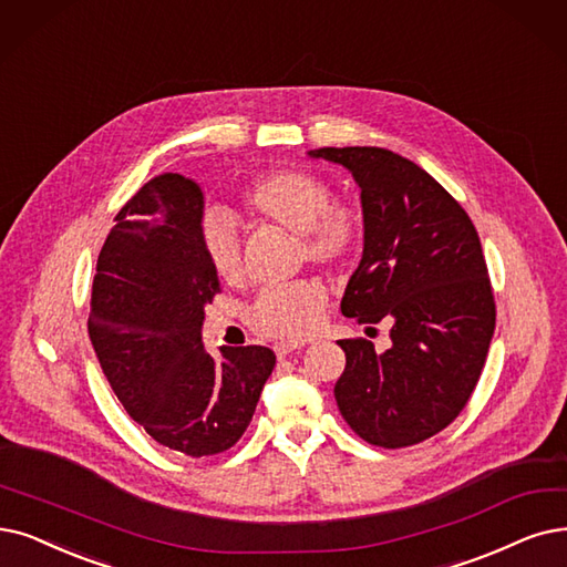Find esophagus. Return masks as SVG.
<instances>
[{
	"label": "esophagus",
	"instance_id": "obj_1",
	"mask_svg": "<svg viewBox=\"0 0 567 567\" xmlns=\"http://www.w3.org/2000/svg\"><path fill=\"white\" fill-rule=\"evenodd\" d=\"M305 344H298V342H279V344H275V353H277V358L281 360V358H286L288 353H292V351H298V349H302Z\"/></svg>",
	"mask_w": 567,
	"mask_h": 567
}]
</instances>
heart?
Instances as JSON below:
<instances>
[{
  "label": "heart",
  "instance_id": "1",
  "mask_svg": "<svg viewBox=\"0 0 567 567\" xmlns=\"http://www.w3.org/2000/svg\"><path fill=\"white\" fill-rule=\"evenodd\" d=\"M244 212L265 225L298 235V256L323 269H342L358 251L362 237L360 216L337 205L332 186L319 174L305 169H279L260 176L244 193ZM202 251L228 286L246 279L244 246L235 225L214 214L202 225ZM326 305L321 284L302 279L265 288L254 309L251 328L271 339L307 337Z\"/></svg>",
  "mask_w": 567,
  "mask_h": 567
}]
</instances>
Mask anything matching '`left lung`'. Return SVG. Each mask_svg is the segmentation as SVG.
Listing matches in <instances>:
<instances>
[{
  "instance_id": "1",
  "label": "left lung",
  "mask_w": 567,
  "mask_h": 567,
  "mask_svg": "<svg viewBox=\"0 0 567 567\" xmlns=\"http://www.w3.org/2000/svg\"><path fill=\"white\" fill-rule=\"evenodd\" d=\"M360 186L365 248L342 298L360 326L391 323V349L339 339L334 400L358 437L402 449L437 435L477 386L495 300L477 230L425 169L377 146L316 148Z\"/></svg>"
}]
</instances>
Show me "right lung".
Masks as SVG:
<instances>
[{
	"label": "right lung",
	"mask_w": 567,
	"mask_h": 567,
	"mask_svg": "<svg viewBox=\"0 0 567 567\" xmlns=\"http://www.w3.org/2000/svg\"><path fill=\"white\" fill-rule=\"evenodd\" d=\"M202 190L163 174L116 214L90 296L87 334L125 412L172 451L216 456L239 442L277 355L267 347H202L220 292L202 251Z\"/></svg>",
	"instance_id": "add662e5"
}]
</instances>
